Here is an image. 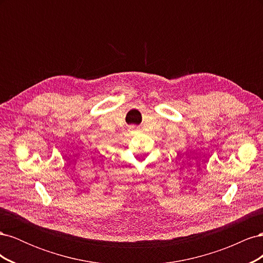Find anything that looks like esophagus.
Returning <instances> with one entry per match:
<instances>
[{
  "instance_id": "34e87169",
  "label": "esophagus",
  "mask_w": 263,
  "mask_h": 263,
  "mask_svg": "<svg viewBox=\"0 0 263 263\" xmlns=\"http://www.w3.org/2000/svg\"><path fill=\"white\" fill-rule=\"evenodd\" d=\"M132 129H133V130H137L136 128H135V127H133V128H132Z\"/></svg>"
}]
</instances>
